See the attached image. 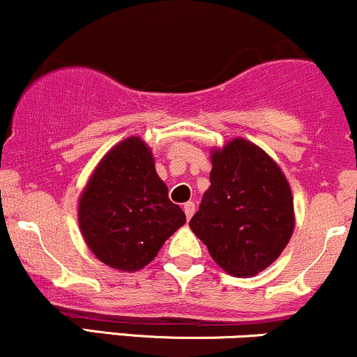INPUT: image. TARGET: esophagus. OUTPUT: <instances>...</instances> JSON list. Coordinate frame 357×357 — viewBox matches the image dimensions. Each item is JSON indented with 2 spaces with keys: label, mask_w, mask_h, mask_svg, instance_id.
Instances as JSON below:
<instances>
[{
  "label": "esophagus",
  "mask_w": 357,
  "mask_h": 357,
  "mask_svg": "<svg viewBox=\"0 0 357 357\" xmlns=\"http://www.w3.org/2000/svg\"><path fill=\"white\" fill-rule=\"evenodd\" d=\"M184 215H186L188 220H191V216L195 215V203L192 202L184 203Z\"/></svg>",
  "instance_id": "34e87169"
}]
</instances>
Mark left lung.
Returning a JSON list of instances; mask_svg holds the SVG:
<instances>
[{
    "mask_svg": "<svg viewBox=\"0 0 357 357\" xmlns=\"http://www.w3.org/2000/svg\"><path fill=\"white\" fill-rule=\"evenodd\" d=\"M211 162V184L190 228L230 275H255L289 243L292 191L270 155L245 139L215 151Z\"/></svg>",
    "mask_w": 357,
    "mask_h": 357,
    "instance_id": "left-lung-1",
    "label": "left lung"
}]
</instances>
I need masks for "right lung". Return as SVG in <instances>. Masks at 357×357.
<instances>
[{
	"instance_id": "1",
	"label": "right lung",
	"mask_w": 357,
	"mask_h": 357,
	"mask_svg": "<svg viewBox=\"0 0 357 357\" xmlns=\"http://www.w3.org/2000/svg\"><path fill=\"white\" fill-rule=\"evenodd\" d=\"M184 221V211L155 173L153 153L139 137L104 155L79 203L89 248L105 265L126 272L146 267Z\"/></svg>"
}]
</instances>
